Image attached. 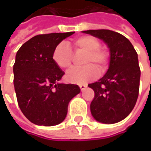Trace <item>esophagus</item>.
Instances as JSON below:
<instances>
[{"label":"esophagus","instance_id":"esophagus-1","mask_svg":"<svg viewBox=\"0 0 151 151\" xmlns=\"http://www.w3.org/2000/svg\"><path fill=\"white\" fill-rule=\"evenodd\" d=\"M78 86H79V88H80V90L81 91H84L86 88V85H85V84H80V85H78Z\"/></svg>","mask_w":151,"mask_h":151}]
</instances>
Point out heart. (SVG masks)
Wrapping results in <instances>:
<instances>
[{
    "instance_id": "heart-1",
    "label": "heart",
    "mask_w": 151,
    "mask_h": 151,
    "mask_svg": "<svg viewBox=\"0 0 151 151\" xmlns=\"http://www.w3.org/2000/svg\"><path fill=\"white\" fill-rule=\"evenodd\" d=\"M75 51H85L86 55L83 67L72 68L66 73V78L73 83H86L99 75L98 65L101 71H105L109 62V53L105 48L101 47L99 39L92 36H82L73 41ZM73 54L66 42H61L56 46L52 52L54 63L61 69L66 70L72 66ZM96 64V66L95 65Z\"/></svg>"
}]
</instances>
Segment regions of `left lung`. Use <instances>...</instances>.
<instances>
[{"mask_svg":"<svg viewBox=\"0 0 151 151\" xmlns=\"http://www.w3.org/2000/svg\"><path fill=\"white\" fill-rule=\"evenodd\" d=\"M102 39L110 50V64L105 75L89 84L94 91L90 109L102 123H115L126 118L136 105L141 71L135 48L122 34L109 29L83 31Z\"/></svg>","mask_w":151,"mask_h":151,"instance_id":"obj_1","label":"left lung"}]
</instances>
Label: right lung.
<instances>
[{"label": "right lung", "mask_w": 151, "mask_h": 151, "mask_svg": "<svg viewBox=\"0 0 151 151\" xmlns=\"http://www.w3.org/2000/svg\"><path fill=\"white\" fill-rule=\"evenodd\" d=\"M73 33L35 36L16 53L13 71L17 102L25 117L34 124L61 123L70 101L80 92L77 85L58 83L65 73L52 59L54 48Z\"/></svg>", "instance_id": "add662e5"}]
</instances>
